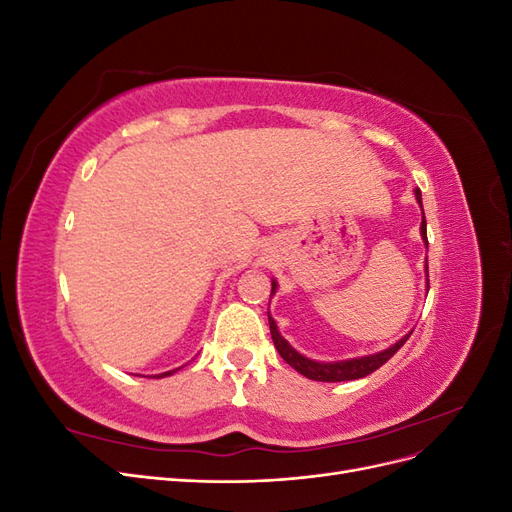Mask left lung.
<instances>
[{
    "instance_id": "8db88e82",
    "label": "left lung",
    "mask_w": 512,
    "mask_h": 512,
    "mask_svg": "<svg viewBox=\"0 0 512 512\" xmlns=\"http://www.w3.org/2000/svg\"><path fill=\"white\" fill-rule=\"evenodd\" d=\"M416 203L423 207V198H421V190H416ZM421 235L425 239V245H427V224H425V213H423V222H421ZM277 290V282L273 280L271 282V297L273 292ZM427 290H429V280H427ZM269 329H271V337H273V344L277 348V352H280L282 359L299 371V374H303L305 378L309 380H318V382H346V380H359V378H365L369 376L371 371H376L378 367H382L386 361L391 359V356L404 346L408 342V337L412 335V331L401 337L397 344H393L391 348H386L382 352H376V354H369V356H359V359H348V361H335V363H320V361H312L307 359V356L299 354L297 350H294L286 339L280 335V331H277V324L275 320L269 316Z\"/></svg>"
}]
</instances>
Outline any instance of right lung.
I'll list each match as a JSON object with an SVG mask.
<instances>
[{
    "label": "right lung",
    "instance_id": "add662e5",
    "mask_svg": "<svg viewBox=\"0 0 512 512\" xmlns=\"http://www.w3.org/2000/svg\"><path fill=\"white\" fill-rule=\"evenodd\" d=\"M170 374H175V371H164V374H160V376H156V378H166V376H170Z\"/></svg>",
    "mask_w": 512,
    "mask_h": 512
}]
</instances>
